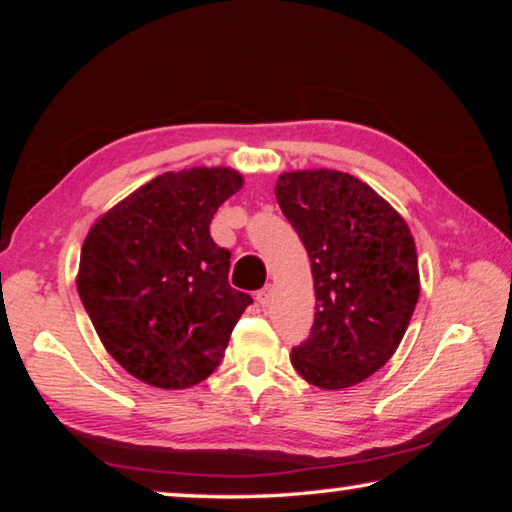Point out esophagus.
I'll use <instances>...</instances> for the list:
<instances>
[{
  "mask_svg": "<svg viewBox=\"0 0 512 512\" xmlns=\"http://www.w3.org/2000/svg\"><path fill=\"white\" fill-rule=\"evenodd\" d=\"M271 298H273V287H271V284H266L264 289L257 291V302H259V305H262V307H266L268 302H271Z\"/></svg>",
  "mask_w": 512,
  "mask_h": 512,
  "instance_id": "1",
  "label": "esophagus"
}]
</instances>
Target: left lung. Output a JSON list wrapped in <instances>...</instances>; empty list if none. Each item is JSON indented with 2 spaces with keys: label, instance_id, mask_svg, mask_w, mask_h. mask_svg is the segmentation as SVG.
<instances>
[{
  "label": "left lung",
  "instance_id": "1",
  "mask_svg": "<svg viewBox=\"0 0 512 512\" xmlns=\"http://www.w3.org/2000/svg\"><path fill=\"white\" fill-rule=\"evenodd\" d=\"M275 198L307 248L316 314L291 352L302 379L341 391L400 348L420 296L409 225L375 189L336 169L284 171Z\"/></svg>",
  "mask_w": 512,
  "mask_h": 512
}]
</instances>
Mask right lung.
<instances>
[{"mask_svg": "<svg viewBox=\"0 0 512 512\" xmlns=\"http://www.w3.org/2000/svg\"><path fill=\"white\" fill-rule=\"evenodd\" d=\"M244 187L230 167L167 171L92 223L76 289L103 348L144 384L180 391L219 366L253 302L228 284L212 216Z\"/></svg>", "mask_w": 512, "mask_h": 512, "instance_id": "obj_1", "label": "right lung"}]
</instances>
